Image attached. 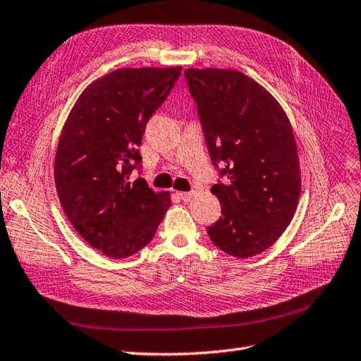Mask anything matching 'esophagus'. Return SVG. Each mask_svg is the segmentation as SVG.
I'll use <instances>...</instances> for the list:
<instances>
[{"label":"esophagus","mask_w":361,"mask_h":361,"mask_svg":"<svg viewBox=\"0 0 361 361\" xmlns=\"http://www.w3.org/2000/svg\"><path fill=\"white\" fill-rule=\"evenodd\" d=\"M178 197L183 200V201H192L193 197H195V192H178Z\"/></svg>","instance_id":"esophagus-1"}]
</instances>
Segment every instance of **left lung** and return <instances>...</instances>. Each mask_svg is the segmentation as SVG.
Here are the masks:
<instances>
[{
	"label": "left lung",
	"mask_w": 361,
	"mask_h": 361,
	"mask_svg": "<svg viewBox=\"0 0 361 361\" xmlns=\"http://www.w3.org/2000/svg\"><path fill=\"white\" fill-rule=\"evenodd\" d=\"M204 131L210 160L226 183L214 184L221 216L207 227L219 250L250 257L288 227L300 197L293 128L269 91L238 70L184 71Z\"/></svg>",
	"instance_id": "left-lung-1"
}]
</instances>
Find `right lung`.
Masks as SVG:
<instances>
[{
  "instance_id": "add662e5",
  "label": "right lung",
  "mask_w": 361,
  "mask_h": 361,
  "mask_svg": "<svg viewBox=\"0 0 361 361\" xmlns=\"http://www.w3.org/2000/svg\"><path fill=\"white\" fill-rule=\"evenodd\" d=\"M180 75L181 67L111 71L82 91L62 128L54 157L61 206L76 232L114 259L149 244L171 207L169 192L131 172L140 168L147 120Z\"/></svg>"
}]
</instances>
